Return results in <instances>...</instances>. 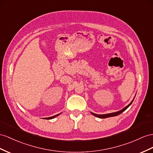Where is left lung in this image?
<instances>
[{
	"mask_svg": "<svg viewBox=\"0 0 153 153\" xmlns=\"http://www.w3.org/2000/svg\"><path fill=\"white\" fill-rule=\"evenodd\" d=\"M133 101H134V100H133L131 102V103L128 104L127 107H125L124 108L122 109V110H121L120 111H117V112H113V113H110V114H94V113H92V114L94 116H96L97 117H100V118H106V117L116 116H117V115L120 114L121 113H122L123 111H125V110H126V109L132 104V103L133 102Z\"/></svg>",
	"mask_w": 153,
	"mask_h": 153,
	"instance_id": "8db88e82",
	"label": "left lung"
}]
</instances>
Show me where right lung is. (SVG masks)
Returning <instances> with one entry per match:
<instances>
[{"instance_id":"right-lung-1","label":"right lung","mask_w":153,"mask_h":153,"mask_svg":"<svg viewBox=\"0 0 153 153\" xmlns=\"http://www.w3.org/2000/svg\"><path fill=\"white\" fill-rule=\"evenodd\" d=\"M59 114H57V115H56V116H52V117H46V119H48V120H50V119H52V118H54L55 117H56L57 116H58Z\"/></svg>"}]
</instances>
